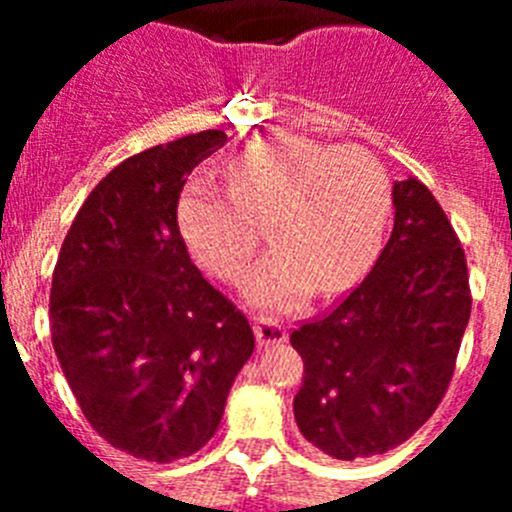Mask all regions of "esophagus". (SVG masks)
<instances>
[{"label": "esophagus", "mask_w": 512, "mask_h": 512, "mask_svg": "<svg viewBox=\"0 0 512 512\" xmlns=\"http://www.w3.org/2000/svg\"><path fill=\"white\" fill-rule=\"evenodd\" d=\"M253 333H256V341H259L261 348L277 346V343L287 341V328L279 320L266 318V315L253 318Z\"/></svg>", "instance_id": "esophagus-1"}]
</instances>
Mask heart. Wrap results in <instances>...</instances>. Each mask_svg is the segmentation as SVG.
<instances>
[{
  "instance_id": "heart-1",
  "label": "heart",
  "mask_w": 512,
  "mask_h": 512,
  "mask_svg": "<svg viewBox=\"0 0 512 512\" xmlns=\"http://www.w3.org/2000/svg\"><path fill=\"white\" fill-rule=\"evenodd\" d=\"M230 189L192 179L179 200V228L194 256L235 282L261 243L271 248L248 274L251 305L287 312L315 287L341 292L372 264L390 215V182L361 148L302 135L253 140L228 161Z\"/></svg>"
}]
</instances>
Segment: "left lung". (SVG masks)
Instances as JSON below:
<instances>
[{
	"label": "left lung",
	"instance_id": "left-lung-1",
	"mask_svg": "<svg viewBox=\"0 0 512 512\" xmlns=\"http://www.w3.org/2000/svg\"><path fill=\"white\" fill-rule=\"evenodd\" d=\"M395 225L364 282L289 341L305 361L302 436L341 461L395 449L431 418L472 312L464 248L428 187L392 184Z\"/></svg>",
	"mask_w": 512,
	"mask_h": 512
}]
</instances>
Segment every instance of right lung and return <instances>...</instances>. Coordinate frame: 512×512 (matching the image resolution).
I'll use <instances>...</instances> for the list:
<instances>
[{
    "label": "right lung",
    "instance_id": "1",
    "mask_svg": "<svg viewBox=\"0 0 512 512\" xmlns=\"http://www.w3.org/2000/svg\"><path fill=\"white\" fill-rule=\"evenodd\" d=\"M202 130L125 158L61 246L51 336L84 418L115 449L169 464L215 436L253 330L189 259L176 223L187 176L228 143Z\"/></svg>",
    "mask_w": 512,
    "mask_h": 512
}]
</instances>
